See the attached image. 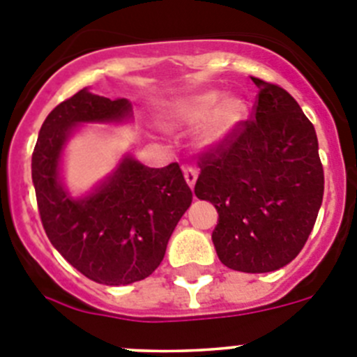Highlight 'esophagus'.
Segmentation results:
<instances>
[{
  "mask_svg": "<svg viewBox=\"0 0 357 357\" xmlns=\"http://www.w3.org/2000/svg\"><path fill=\"white\" fill-rule=\"evenodd\" d=\"M184 178H185V182H188L189 188L193 189L195 184H197L198 172L195 168H191V166H185V168H184Z\"/></svg>",
  "mask_w": 357,
  "mask_h": 357,
  "instance_id": "1",
  "label": "esophagus"
}]
</instances>
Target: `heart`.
Returning a JSON list of instances; mask_svg holds the SVG:
<instances>
[{
  "instance_id": "heart-1",
  "label": "heart",
  "mask_w": 357,
  "mask_h": 357,
  "mask_svg": "<svg viewBox=\"0 0 357 357\" xmlns=\"http://www.w3.org/2000/svg\"><path fill=\"white\" fill-rule=\"evenodd\" d=\"M248 105L239 96H227L220 91H204L172 103L166 119L172 127L185 128L204 123L200 143L206 148H220L232 139L247 119Z\"/></svg>"
}]
</instances>
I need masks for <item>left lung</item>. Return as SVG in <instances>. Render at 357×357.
<instances>
[{"mask_svg": "<svg viewBox=\"0 0 357 357\" xmlns=\"http://www.w3.org/2000/svg\"><path fill=\"white\" fill-rule=\"evenodd\" d=\"M254 119L200 159L195 195L218 211L216 254L247 273L279 270L307 241L324 198V168L313 123L295 98L252 78Z\"/></svg>", "mask_w": 357, "mask_h": 357, "instance_id": "8db88e82", "label": "left lung"}]
</instances>
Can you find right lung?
I'll list each match as a JSON object with an SVG mask.
<instances>
[{"label": "right lung", "instance_id": "add662e5", "mask_svg": "<svg viewBox=\"0 0 357 357\" xmlns=\"http://www.w3.org/2000/svg\"><path fill=\"white\" fill-rule=\"evenodd\" d=\"M132 119V103L87 89L59 103L44 119L31 155L40 222L53 247L87 279L125 286L151 275L193 193L176 162L148 168L125 155L91 193L69 195L61 178L62 151L82 123Z\"/></svg>", "mask_w": 357, "mask_h": 357}]
</instances>
